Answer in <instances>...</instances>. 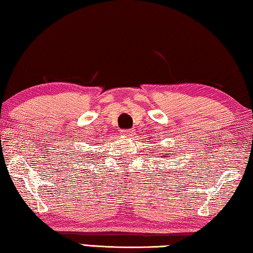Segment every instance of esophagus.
Returning <instances> with one entry per match:
<instances>
[{"label":"esophagus","mask_w":253,"mask_h":253,"mask_svg":"<svg viewBox=\"0 0 253 253\" xmlns=\"http://www.w3.org/2000/svg\"><path fill=\"white\" fill-rule=\"evenodd\" d=\"M121 134L123 136H129L131 134V130H123L121 131Z\"/></svg>","instance_id":"1"}]
</instances>
